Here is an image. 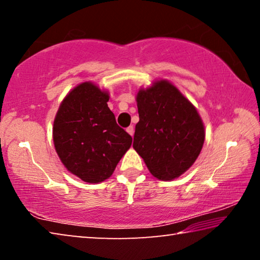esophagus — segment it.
Instances as JSON below:
<instances>
[{
  "label": "esophagus",
  "instance_id": "34e87169",
  "mask_svg": "<svg viewBox=\"0 0 260 260\" xmlns=\"http://www.w3.org/2000/svg\"><path fill=\"white\" fill-rule=\"evenodd\" d=\"M127 133H128L131 136H133L134 135V127L133 126H129V127H127Z\"/></svg>",
  "mask_w": 260,
  "mask_h": 260
}]
</instances>
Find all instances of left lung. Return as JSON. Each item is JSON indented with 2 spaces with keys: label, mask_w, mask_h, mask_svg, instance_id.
<instances>
[{
  "label": "left lung",
  "mask_w": 260,
  "mask_h": 260,
  "mask_svg": "<svg viewBox=\"0 0 260 260\" xmlns=\"http://www.w3.org/2000/svg\"><path fill=\"white\" fill-rule=\"evenodd\" d=\"M136 102V152L157 179L180 177L195 162L204 143V125L196 108L167 80L139 90Z\"/></svg>",
  "instance_id": "1"
}]
</instances>
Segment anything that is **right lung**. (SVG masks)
Listing matches in <instances>:
<instances>
[{
  "label": "right lung",
  "mask_w": 260,
  "mask_h": 260,
  "mask_svg": "<svg viewBox=\"0 0 260 260\" xmlns=\"http://www.w3.org/2000/svg\"><path fill=\"white\" fill-rule=\"evenodd\" d=\"M109 94L82 82L65 96L57 111L52 138L64 166L82 181L99 183L110 178L132 144L108 107Z\"/></svg>",
  "instance_id": "add662e5"
}]
</instances>
